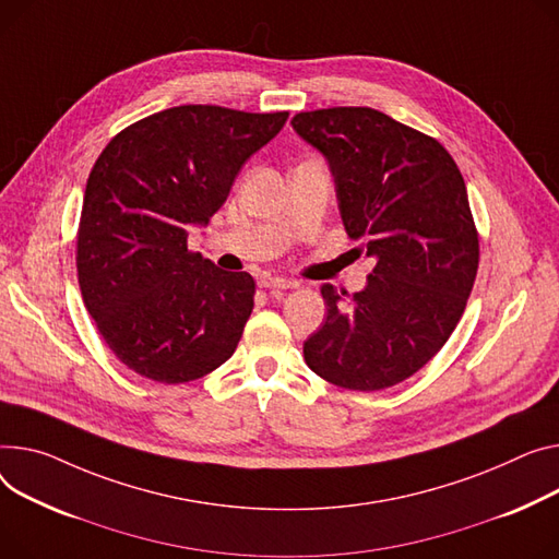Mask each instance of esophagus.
I'll list each match as a JSON object with an SVG mask.
<instances>
[{
    "instance_id": "1",
    "label": "esophagus",
    "mask_w": 559,
    "mask_h": 559,
    "mask_svg": "<svg viewBox=\"0 0 559 559\" xmlns=\"http://www.w3.org/2000/svg\"><path fill=\"white\" fill-rule=\"evenodd\" d=\"M258 285L265 287V289H289V287H296L299 283L281 278V276H263L258 281Z\"/></svg>"
}]
</instances>
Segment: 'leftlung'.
<instances>
[{"label":"left lung","mask_w":559,"mask_h":559,"mask_svg":"<svg viewBox=\"0 0 559 559\" xmlns=\"http://www.w3.org/2000/svg\"><path fill=\"white\" fill-rule=\"evenodd\" d=\"M292 128L330 164L355 253L376 258L361 292L321 294L323 325L304 344L325 382L382 391L412 378L461 321L478 270L463 175L433 139L370 107L299 111Z\"/></svg>","instance_id":"8db88e82"}]
</instances>
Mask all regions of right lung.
Here are the masks:
<instances>
[{"label":"right lung","mask_w":559,"mask_h":559,"mask_svg":"<svg viewBox=\"0 0 559 559\" xmlns=\"http://www.w3.org/2000/svg\"><path fill=\"white\" fill-rule=\"evenodd\" d=\"M287 117L179 105L128 126L98 155L76 238L79 285L109 350L141 378L193 382L234 355L255 283L186 240Z\"/></svg>","instance_id":"obj_1"}]
</instances>
